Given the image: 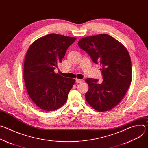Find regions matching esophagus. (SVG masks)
Segmentation results:
<instances>
[{
    "label": "esophagus",
    "mask_w": 148,
    "mask_h": 148,
    "mask_svg": "<svg viewBox=\"0 0 148 148\" xmlns=\"http://www.w3.org/2000/svg\"><path fill=\"white\" fill-rule=\"evenodd\" d=\"M75 81H76L77 83H81V82H84L83 79H77V78L75 79Z\"/></svg>",
    "instance_id": "esophagus-1"
}]
</instances>
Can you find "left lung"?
<instances>
[{"label": "left lung", "mask_w": 148, "mask_h": 148, "mask_svg": "<svg viewBox=\"0 0 148 148\" xmlns=\"http://www.w3.org/2000/svg\"><path fill=\"white\" fill-rule=\"evenodd\" d=\"M78 46L87 52L95 64H100L103 81L88 78L86 99L99 112L107 111L121 102L132 80V66L126 47L112 36L101 34L80 39Z\"/></svg>", "instance_id": "1"}]
</instances>
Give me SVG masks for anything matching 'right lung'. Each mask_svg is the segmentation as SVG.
Segmentation results:
<instances>
[{
	"instance_id": "right-lung-1",
	"label": "right lung",
	"mask_w": 148,
	"mask_h": 148,
	"mask_svg": "<svg viewBox=\"0 0 148 148\" xmlns=\"http://www.w3.org/2000/svg\"><path fill=\"white\" fill-rule=\"evenodd\" d=\"M75 37L49 34L29 47L25 60L23 78L27 93L37 106L47 111L61 107L75 79L56 74L54 69Z\"/></svg>"
}]
</instances>
